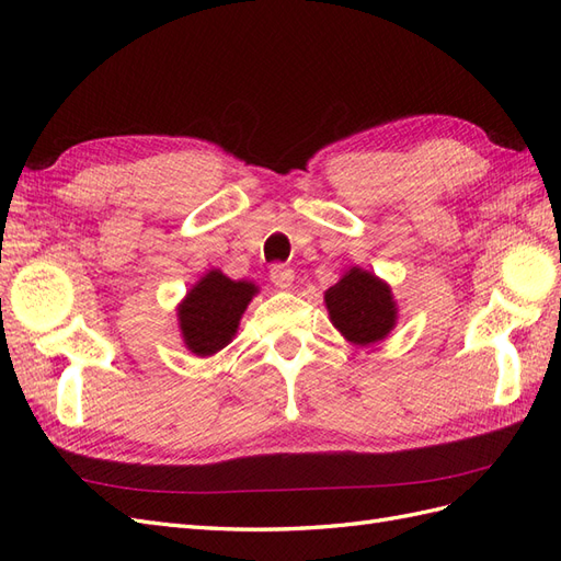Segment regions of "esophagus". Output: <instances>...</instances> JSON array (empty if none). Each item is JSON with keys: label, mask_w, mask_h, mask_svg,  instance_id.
<instances>
[{"label": "esophagus", "mask_w": 561, "mask_h": 561, "mask_svg": "<svg viewBox=\"0 0 561 561\" xmlns=\"http://www.w3.org/2000/svg\"><path fill=\"white\" fill-rule=\"evenodd\" d=\"M293 280H295V271L290 266L276 264L274 268H271V283L280 287V290H287V287L293 285Z\"/></svg>", "instance_id": "obj_1"}]
</instances>
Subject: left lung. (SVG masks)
I'll use <instances>...</instances> for the list:
<instances>
[{"label":"left lung","instance_id":"obj_1","mask_svg":"<svg viewBox=\"0 0 561 561\" xmlns=\"http://www.w3.org/2000/svg\"><path fill=\"white\" fill-rule=\"evenodd\" d=\"M332 325L353 346L377 344L398 322V301L390 285L367 268L351 266L325 290Z\"/></svg>","mask_w":561,"mask_h":561}]
</instances>
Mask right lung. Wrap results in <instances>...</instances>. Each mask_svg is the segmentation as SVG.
<instances>
[{
    "label": "right lung",
    "mask_w": 561,
    "mask_h": 561,
    "mask_svg": "<svg viewBox=\"0 0 561 561\" xmlns=\"http://www.w3.org/2000/svg\"><path fill=\"white\" fill-rule=\"evenodd\" d=\"M260 287L250 280H231L219 268L203 274L178 304V325L184 348L210 358L239 332L241 318Z\"/></svg>",
    "instance_id": "right-lung-1"
}]
</instances>
